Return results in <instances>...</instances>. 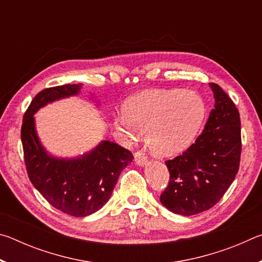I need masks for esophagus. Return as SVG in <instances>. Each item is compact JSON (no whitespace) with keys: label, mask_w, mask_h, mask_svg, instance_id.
<instances>
[{"label":"esophagus","mask_w":262,"mask_h":262,"mask_svg":"<svg viewBox=\"0 0 262 262\" xmlns=\"http://www.w3.org/2000/svg\"><path fill=\"white\" fill-rule=\"evenodd\" d=\"M135 163H136L139 166H144L145 164L148 163V158H147V156H145V155H144L143 152L137 151V152L135 154Z\"/></svg>","instance_id":"esophagus-1"}]
</instances>
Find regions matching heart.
Instances as JSON below:
<instances>
[{"label": "heart", "mask_w": 262, "mask_h": 262, "mask_svg": "<svg viewBox=\"0 0 262 262\" xmlns=\"http://www.w3.org/2000/svg\"><path fill=\"white\" fill-rule=\"evenodd\" d=\"M206 115V103L196 92L179 89L150 90L128 98L123 112L113 118V126L129 141L147 133L150 152L167 158L193 144Z\"/></svg>", "instance_id": "heart-1"}]
</instances>
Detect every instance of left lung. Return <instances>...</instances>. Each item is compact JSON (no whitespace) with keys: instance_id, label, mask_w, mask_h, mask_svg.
I'll return each instance as SVG.
<instances>
[{"instance_id":"8db88e82","label":"left lung","mask_w":262,"mask_h":262,"mask_svg":"<svg viewBox=\"0 0 262 262\" xmlns=\"http://www.w3.org/2000/svg\"><path fill=\"white\" fill-rule=\"evenodd\" d=\"M215 105L202 134L180 156L166 161L170 180L162 205L174 214L190 216L219 202L236 178L241 163L239 112L219 84H209Z\"/></svg>"}]
</instances>
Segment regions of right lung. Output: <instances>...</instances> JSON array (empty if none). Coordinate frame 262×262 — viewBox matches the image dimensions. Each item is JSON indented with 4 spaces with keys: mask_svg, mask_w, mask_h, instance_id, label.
I'll list each match as a JSON object with an SVG mask.
<instances>
[{
    "mask_svg": "<svg viewBox=\"0 0 262 262\" xmlns=\"http://www.w3.org/2000/svg\"><path fill=\"white\" fill-rule=\"evenodd\" d=\"M81 89L82 84H66L39 92L26 110L20 130L31 183L53 207L75 217H85L103 208L119 176L134 158L129 150L107 140L75 158L54 157L42 147L33 115L48 103L77 96Z\"/></svg>",
    "mask_w": 262,
    "mask_h": 262,
    "instance_id": "right-lung-1",
    "label": "right lung"
}]
</instances>
